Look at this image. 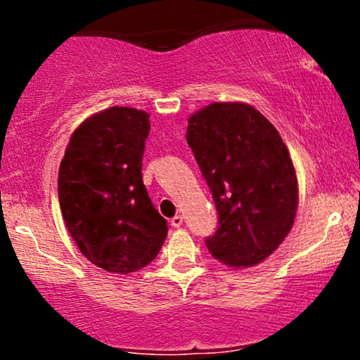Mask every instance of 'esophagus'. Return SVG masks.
<instances>
[{"mask_svg":"<svg viewBox=\"0 0 360 360\" xmlns=\"http://www.w3.org/2000/svg\"><path fill=\"white\" fill-rule=\"evenodd\" d=\"M171 225L174 226V229H179V226L183 225V217H181V214H176V217L171 220Z\"/></svg>","mask_w":360,"mask_h":360,"instance_id":"esophagus-1","label":"esophagus"}]
</instances>
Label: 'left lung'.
Listing matches in <instances>:
<instances>
[{"label": "left lung", "instance_id": "left-lung-1", "mask_svg": "<svg viewBox=\"0 0 360 360\" xmlns=\"http://www.w3.org/2000/svg\"><path fill=\"white\" fill-rule=\"evenodd\" d=\"M188 146L218 212L206 237L214 259L252 267L279 247L298 208L292 160L272 123L254 106L213 103L189 118Z\"/></svg>", "mask_w": 360, "mask_h": 360}]
</instances>
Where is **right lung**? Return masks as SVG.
Segmentation results:
<instances>
[{
	"mask_svg": "<svg viewBox=\"0 0 360 360\" xmlns=\"http://www.w3.org/2000/svg\"><path fill=\"white\" fill-rule=\"evenodd\" d=\"M150 130L142 110L113 106L82 122L59 169V203L69 233L94 266L130 274L157 257L167 221L142 181Z\"/></svg>",
	"mask_w": 360,
	"mask_h": 360,
	"instance_id": "1",
	"label": "right lung"
}]
</instances>
